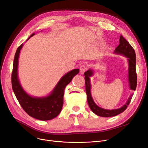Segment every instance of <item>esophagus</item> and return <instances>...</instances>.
Returning a JSON list of instances; mask_svg holds the SVG:
<instances>
[{"mask_svg":"<svg viewBox=\"0 0 148 148\" xmlns=\"http://www.w3.org/2000/svg\"><path fill=\"white\" fill-rule=\"evenodd\" d=\"M87 69H88V66L86 65H82L81 66H80V69H79L80 74L83 75L84 73L87 70Z\"/></svg>","mask_w":148,"mask_h":148,"instance_id":"1","label":"esophagus"}]
</instances>
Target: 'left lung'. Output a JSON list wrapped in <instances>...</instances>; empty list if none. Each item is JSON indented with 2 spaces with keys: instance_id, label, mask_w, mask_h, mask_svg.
<instances>
[{
  "instance_id": "8db88e82",
  "label": "left lung",
  "mask_w": 148,
  "mask_h": 148,
  "mask_svg": "<svg viewBox=\"0 0 148 148\" xmlns=\"http://www.w3.org/2000/svg\"><path fill=\"white\" fill-rule=\"evenodd\" d=\"M114 53L115 54L122 55L127 58L128 64V78L130 89H132V90L135 91L137 84V77L136 73V53L135 50H134L132 46L122 35L120 37L119 45L115 49ZM94 73H95V70L93 69H89L86 71H85L84 73V75L85 76V85H86V92L87 95L88 103L89 107H90L92 112L102 117H114V116L123 112L124 110H126L127 106L129 105L133 93L130 96L128 99H127V101L125 102V104L123 106L120 107V108L112 110L102 109L96 105L91 96V84L90 77H92Z\"/></svg>"
}]
</instances>
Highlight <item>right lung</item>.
Segmentation results:
<instances>
[{
	"mask_svg": "<svg viewBox=\"0 0 148 148\" xmlns=\"http://www.w3.org/2000/svg\"><path fill=\"white\" fill-rule=\"evenodd\" d=\"M31 34L28 40L32 37ZM23 44L18 47L13 60L12 74L13 91L22 108L29 116L40 120H49L54 119L60 114L64 103V90L72 78L79 73V69L69 71L62 77L49 95L44 97L31 96L22 88L18 77V65L20 51Z\"/></svg>",
	"mask_w": 148,
	"mask_h": 148,
	"instance_id": "add662e5",
	"label": "right lung"
}]
</instances>
